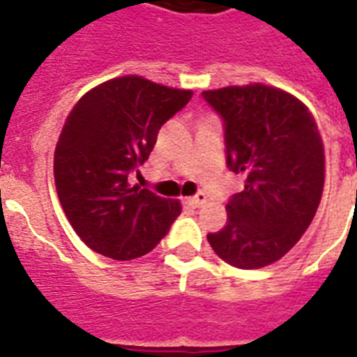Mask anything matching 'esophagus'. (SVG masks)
I'll return each mask as SVG.
<instances>
[{"mask_svg": "<svg viewBox=\"0 0 357 357\" xmlns=\"http://www.w3.org/2000/svg\"><path fill=\"white\" fill-rule=\"evenodd\" d=\"M205 202H207V196H205L204 192L196 194V196H194V198H188V199H187V204L190 205V207H194V208L202 207V205H204Z\"/></svg>", "mask_w": 357, "mask_h": 357, "instance_id": "34e87169", "label": "esophagus"}]
</instances>
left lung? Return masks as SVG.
Listing matches in <instances>:
<instances>
[{
    "instance_id": "obj_1",
    "label": "left lung",
    "mask_w": 357,
    "mask_h": 357,
    "mask_svg": "<svg viewBox=\"0 0 357 357\" xmlns=\"http://www.w3.org/2000/svg\"><path fill=\"white\" fill-rule=\"evenodd\" d=\"M224 119L227 167L244 190L225 205L227 224L208 233L214 253L240 269L277 262L312 224L324 185V149L312 113L282 89L249 84L204 91Z\"/></svg>"
}]
</instances>
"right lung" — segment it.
Masks as SVG:
<instances>
[{
    "instance_id": "obj_1",
    "label": "right lung",
    "mask_w": 357,
    "mask_h": 357,
    "mask_svg": "<svg viewBox=\"0 0 357 357\" xmlns=\"http://www.w3.org/2000/svg\"><path fill=\"white\" fill-rule=\"evenodd\" d=\"M190 97V89L128 75L88 91L68 115L54 150V185L69 224L95 253L139 259L181 214L179 202L132 185L130 174Z\"/></svg>"
}]
</instances>
